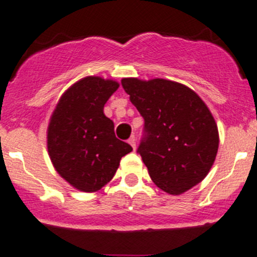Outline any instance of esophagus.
<instances>
[{"label":"esophagus","instance_id":"obj_1","mask_svg":"<svg viewBox=\"0 0 257 257\" xmlns=\"http://www.w3.org/2000/svg\"><path fill=\"white\" fill-rule=\"evenodd\" d=\"M128 143L132 145V148H133L134 150H136V148H137V139H136V137H134V136H132L131 138H129Z\"/></svg>","mask_w":257,"mask_h":257}]
</instances>
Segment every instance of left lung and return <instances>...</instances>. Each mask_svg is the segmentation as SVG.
I'll return each mask as SVG.
<instances>
[{"mask_svg": "<svg viewBox=\"0 0 257 257\" xmlns=\"http://www.w3.org/2000/svg\"><path fill=\"white\" fill-rule=\"evenodd\" d=\"M121 85L144 118L138 153L155 185L178 195L200 183L219 148L216 123L201 98L162 78H123Z\"/></svg>", "mask_w": 257, "mask_h": 257, "instance_id": "1", "label": "left lung"}]
</instances>
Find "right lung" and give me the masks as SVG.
<instances>
[{"label":"right lung","mask_w":257,"mask_h":257,"mask_svg":"<svg viewBox=\"0 0 257 257\" xmlns=\"http://www.w3.org/2000/svg\"><path fill=\"white\" fill-rule=\"evenodd\" d=\"M119 83L85 77L63 93L47 131L48 154L54 169L73 188L93 193L109 183L121 157L133 148L119 141L104 104Z\"/></svg>","instance_id":"add662e5"}]
</instances>
